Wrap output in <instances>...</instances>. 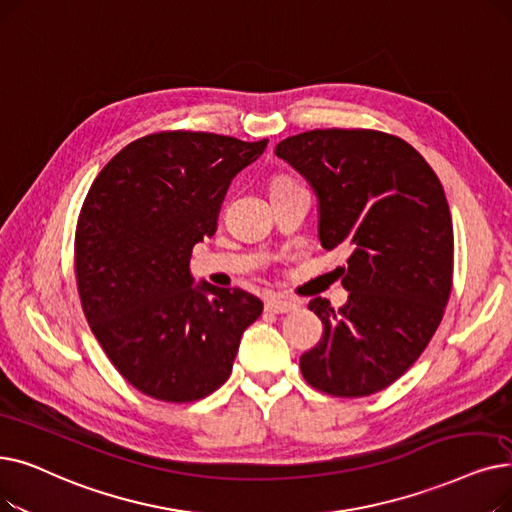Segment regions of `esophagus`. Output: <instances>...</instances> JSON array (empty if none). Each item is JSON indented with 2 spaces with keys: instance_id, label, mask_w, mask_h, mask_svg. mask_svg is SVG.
Returning a JSON list of instances; mask_svg holds the SVG:
<instances>
[{
  "instance_id": "esophagus-1",
  "label": "esophagus",
  "mask_w": 512,
  "mask_h": 512,
  "mask_svg": "<svg viewBox=\"0 0 512 512\" xmlns=\"http://www.w3.org/2000/svg\"><path fill=\"white\" fill-rule=\"evenodd\" d=\"M297 307H299V303L288 301V299H280V297L265 301V309L272 311V314H288V311H293Z\"/></svg>"
}]
</instances>
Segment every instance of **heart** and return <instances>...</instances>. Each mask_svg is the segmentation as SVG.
I'll use <instances>...</instances> for the list:
<instances>
[{
    "mask_svg": "<svg viewBox=\"0 0 512 512\" xmlns=\"http://www.w3.org/2000/svg\"><path fill=\"white\" fill-rule=\"evenodd\" d=\"M286 184H293V180H288V177H284V175H278L276 180L272 182V188H280V186H286Z\"/></svg>",
    "mask_w": 512,
    "mask_h": 512,
    "instance_id": "obj_1",
    "label": "heart"
}]
</instances>
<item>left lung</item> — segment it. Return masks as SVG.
Wrapping results in <instances>:
<instances>
[{
    "instance_id": "1",
    "label": "left lung",
    "mask_w": 512,
    "mask_h": 512,
    "mask_svg": "<svg viewBox=\"0 0 512 512\" xmlns=\"http://www.w3.org/2000/svg\"><path fill=\"white\" fill-rule=\"evenodd\" d=\"M276 154L318 194L322 247L349 251L347 303L307 305L324 332L301 355L303 379L335 397L381 391L425 351L452 293L446 192L422 154L385 131H303Z\"/></svg>"
}]
</instances>
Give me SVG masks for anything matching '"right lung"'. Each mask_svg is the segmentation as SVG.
<instances>
[{
  "mask_svg": "<svg viewBox=\"0 0 512 512\" xmlns=\"http://www.w3.org/2000/svg\"><path fill=\"white\" fill-rule=\"evenodd\" d=\"M268 140L159 131L127 144L98 173L75 230L77 291L106 358L140 393L190 404L228 381L242 332L263 303L192 288L196 242L213 236L232 177Z\"/></svg>",
  "mask_w": 512,
  "mask_h": 512,
  "instance_id": "add662e5",
  "label": "right lung"
}]
</instances>
